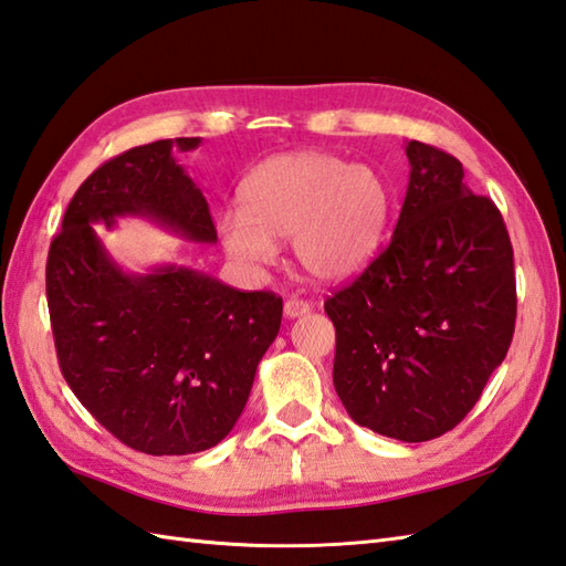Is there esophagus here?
<instances>
[{"mask_svg": "<svg viewBox=\"0 0 566 566\" xmlns=\"http://www.w3.org/2000/svg\"><path fill=\"white\" fill-rule=\"evenodd\" d=\"M308 311H311V306L306 302H302V298H290V302L284 304V316L286 318H298V316L308 314Z\"/></svg>", "mask_w": 566, "mask_h": 566, "instance_id": "1", "label": "esophagus"}]
</instances>
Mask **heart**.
I'll use <instances>...</instances> for the list:
<instances>
[{"label":"heart","instance_id":"heart-1","mask_svg":"<svg viewBox=\"0 0 566 566\" xmlns=\"http://www.w3.org/2000/svg\"><path fill=\"white\" fill-rule=\"evenodd\" d=\"M243 209L216 216V233L235 262L268 264L274 240H290L298 268L318 284L353 280L377 258L391 191L369 165L333 153L292 150L252 167L240 185Z\"/></svg>","mask_w":566,"mask_h":566}]
</instances>
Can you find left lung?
<instances>
[{"mask_svg": "<svg viewBox=\"0 0 566 566\" xmlns=\"http://www.w3.org/2000/svg\"><path fill=\"white\" fill-rule=\"evenodd\" d=\"M406 199L387 250L335 292L333 384L357 426L426 442L472 411L515 328L513 248L462 163L406 143Z\"/></svg>", "mask_w": 566, "mask_h": 566, "instance_id": "obj_1", "label": "left lung"}]
</instances>
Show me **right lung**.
Returning <instances> with one entry per match:
<instances>
[{
    "instance_id": "obj_1",
    "label": "right lung",
    "mask_w": 566,
    "mask_h": 566,
    "mask_svg": "<svg viewBox=\"0 0 566 566\" xmlns=\"http://www.w3.org/2000/svg\"><path fill=\"white\" fill-rule=\"evenodd\" d=\"M130 148L97 167L67 203L45 264L60 371L80 403L128 448L191 454L219 444L243 413L282 298L238 292L197 270L124 272L94 231L140 216L191 243H216L209 203L175 150Z\"/></svg>"
}]
</instances>
